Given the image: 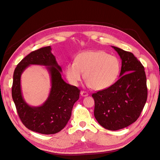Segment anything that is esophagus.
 Wrapping results in <instances>:
<instances>
[{"label":"esophagus","mask_w":160,"mask_h":160,"mask_svg":"<svg viewBox=\"0 0 160 160\" xmlns=\"http://www.w3.org/2000/svg\"><path fill=\"white\" fill-rule=\"evenodd\" d=\"M80 94H81V95H82V97H86V96H88V95H89L88 92H84V91H82V92H80Z\"/></svg>","instance_id":"34e87169"}]
</instances>
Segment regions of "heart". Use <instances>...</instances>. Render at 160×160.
<instances>
[{
	"label": "heart",
	"instance_id": "heart-1",
	"mask_svg": "<svg viewBox=\"0 0 160 160\" xmlns=\"http://www.w3.org/2000/svg\"><path fill=\"white\" fill-rule=\"evenodd\" d=\"M120 71V61L115 56L103 51H88L78 54L74 63H68L65 72L68 82L74 86L79 84L84 72L88 87L102 90L114 84Z\"/></svg>",
	"mask_w": 160,
	"mask_h": 160
}]
</instances>
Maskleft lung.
<instances>
[{
    "instance_id": "left-lung-1",
    "label": "left lung",
    "mask_w": 160,
    "mask_h": 160,
    "mask_svg": "<svg viewBox=\"0 0 160 160\" xmlns=\"http://www.w3.org/2000/svg\"><path fill=\"white\" fill-rule=\"evenodd\" d=\"M112 47L122 59L120 78L92 97L97 121L104 128L116 131L138 118L147 102L148 89L144 67L141 62L131 52Z\"/></svg>"
}]
</instances>
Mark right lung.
<instances>
[{"instance_id":"right-lung-1","label":"right lung","mask_w":160,"mask_h":160,"mask_svg":"<svg viewBox=\"0 0 160 160\" xmlns=\"http://www.w3.org/2000/svg\"><path fill=\"white\" fill-rule=\"evenodd\" d=\"M46 46L31 52L21 61L13 76L12 95L21 121L29 129L41 134H55L63 129L71 118L74 104L79 99L80 90L61 78V67ZM30 64L48 66L52 88L47 100L42 106L31 107L25 102L20 89V75Z\"/></svg>"}]
</instances>
